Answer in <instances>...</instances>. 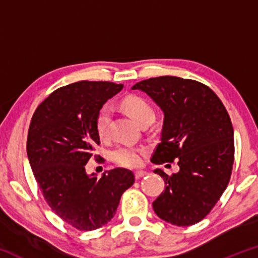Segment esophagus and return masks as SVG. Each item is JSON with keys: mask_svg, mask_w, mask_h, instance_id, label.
Masks as SVG:
<instances>
[{"mask_svg": "<svg viewBox=\"0 0 258 258\" xmlns=\"http://www.w3.org/2000/svg\"><path fill=\"white\" fill-rule=\"evenodd\" d=\"M145 175H147V172H143V171H137L135 172V178H141L142 176H145Z\"/></svg>", "mask_w": 258, "mask_h": 258, "instance_id": "34e87169", "label": "esophagus"}]
</instances>
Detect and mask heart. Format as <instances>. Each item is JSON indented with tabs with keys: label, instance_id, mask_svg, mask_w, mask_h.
<instances>
[{
	"label": "heart",
	"instance_id": "1",
	"mask_svg": "<svg viewBox=\"0 0 258 258\" xmlns=\"http://www.w3.org/2000/svg\"><path fill=\"white\" fill-rule=\"evenodd\" d=\"M121 104L140 126L155 119L156 113L154 108L146 99L138 95H128L123 99ZM110 121L111 108L109 104H103L95 116V130L101 139H106L109 135ZM145 154V148L123 145L116 147L110 152V158L113 163L123 167H138L142 163V157Z\"/></svg>",
	"mask_w": 258,
	"mask_h": 258
}]
</instances>
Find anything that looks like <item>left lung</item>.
Listing matches in <instances>:
<instances>
[{"label": "left lung", "mask_w": 258, "mask_h": 258, "mask_svg": "<svg viewBox=\"0 0 258 258\" xmlns=\"http://www.w3.org/2000/svg\"><path fill=\"white\" fill-rule=\"evenodd\" d=\"M132 89L149 94L165 115L161 141L151 161L176 160L180 166L171 175L155 171L166 187L152 203L154 211L173 225L198 223L220 200L232 173L234 140L229 113L212 89L194 80L160 76Z\"/></svg>", "instance_id": "1"}]
</instances>
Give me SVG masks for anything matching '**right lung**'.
Returning <instances> with one entry per match:
<instances>
[{
  "label": "right lung",
  "mask_w": 258,
  "mask_h": 258,
  "mask_svg": "<svg viewBox=\"0 0 258 258\" xmlns=\"http://www.w3.org/2000/svg\"><path fill=\"white\" fill-rule=\"evenodd\" d=\"M112 82L81 81L53 91L35 110L27 135L30 167L46 204L61 220L81 231L107 224L121 195L135 181L132 171L113 168L98 178L85 165L100 145L95 116L121 91Z\"/></svg>",
  "instance_id": "obj_1"
}]
</instances>
